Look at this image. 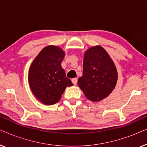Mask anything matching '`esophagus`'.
Segmentation results:
<instances>
[{
  "instance_id": "esophagus-1",
  "label": "esophagus",
  "mask_w": 147,
  "mask_h": 147,
  "mask_svg": "<svg viewBox=\"0 0 147 147\" xmlns=\"http://www.w3.org/2000/svg\"><path fill=\"white\" fill-rule=\"evenodd\" d=\"M71 82H72V83L74 84V85H76L78 83V80L76 79V78H73V79L71 80Z\"/></svg>"
}]
</instances>
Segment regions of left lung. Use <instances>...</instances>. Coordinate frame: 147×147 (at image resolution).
I'll use <instances>...</instances> for the list:
<instances>
[{
    "mask_svg": "<svg viewBox=\"0 0 147 147\" xmlns=\"http://www.w3.org/2000/svg\"><path fill=\"white\" fill-rule=\"evenodd\" d=\"M117 79L116 66L103 47L94 46L86 51L83 75L78 84L88 99L93 102L104 99L114 89Z\"/></svg>",
    "mask_w": 147,
    "mask_h": 147,
    "instance_id": "obj_1",
    "label": "left lung"
}]
</instances>
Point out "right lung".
<instances>
[{
  "instance_id": "1",
  "label": "right lung",
  "mask_w": 147,
  "mask_h": 147,
  "mask_svg": "<svg viewBox=\"0 0 147 147\" xmlns=\"http://www.w3.org/2000/svg\"><path fill=\"white\" fill-rule=\"evenodd\" d=\"M65 52L57 46L49 45L40 51L29 68V84L33 94L45 105H52L61 99L71 80L61 67Z\"/></svg>"
}]
</instances>
